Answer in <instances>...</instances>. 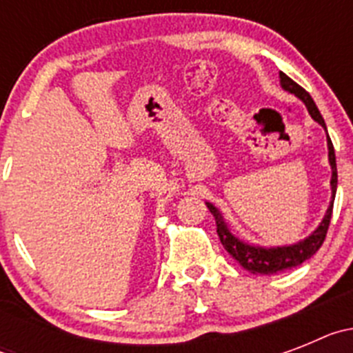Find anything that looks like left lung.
Returning a JSON list of instances; mask_svg holds the SVG:
<instances>
[{"instance_id": "left-lung-1", "label": "left lung", "mask_w": 353, "mask_h": 353, "mask_svg": "<svg viewBox=\"0 0 353 353\" xmlns=\"http://www.w3.org/2000/svg\"><path fill=\"white\" fill-rule=\"evenodd\" d=\"M279 79H281V86L286 92L293 93L295 97H299L302 102L305 104L307 111H310L311 118L314 121H318L320 125L325 129V121H323L322 114L318 111L316 104L311 99V95L305 92L302 86H299L293 79H290L286 74L279 72ZM327 146H329V162L330 170H332V176H330V189H332V199H330V205L327 208L325 215H323L322 223L318 224V228L311 233L310 236H305L304 240L297 242V244L292 245H281V248H260V245H252L240 240L239 236L233 235L230 232L228 224L224 223L223 215L217 208L212 203L207 201L208 210L212 212V215L215 217V224H217V235H219L221 244L224 245L230 254L239 261L245 270H249L251 274H261V276H272V274L283 272V270L293 269L297 265L304 263L305 260H310L318 249L322 248L323 240H325L327 230H329L330 217H332V207H334V198H336V187H338V170H336V154L334 146L330 141L329 134H327Z\"/></svg>"}]
</instances>
